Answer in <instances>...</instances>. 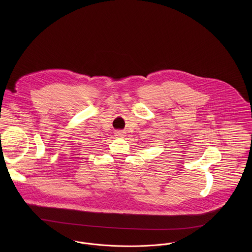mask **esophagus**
<instances>
[{
    "instance_id": "esophagus-1",
    "label": "esophagus",
    "mask_w": 252,
    "mask_h": 252,
    "mask_svg": "<svg viewBox=\"0 0 252 252\" xmlns=\"http://www.w3.org/2000/svg\"><path fill=\"white\" fill-rule=\"evenodd\" d=\"M123 135H124V132H122V131L115 132V136H117V137H123Z\"/></svg>"
}]
</instances>
